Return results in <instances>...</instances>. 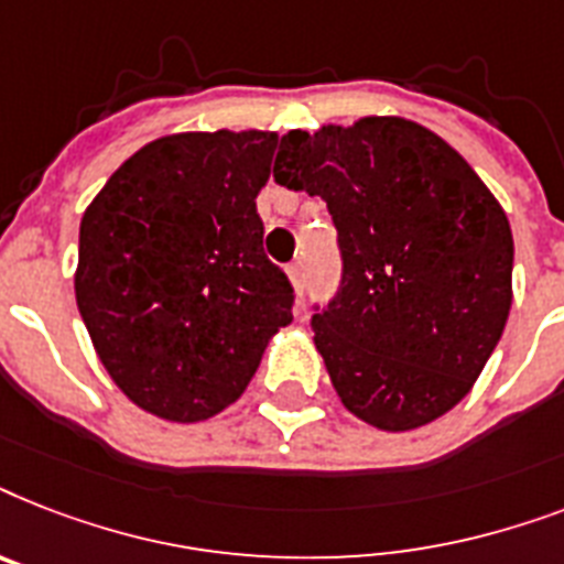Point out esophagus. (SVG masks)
I'll return each mask as SVG.
<instances>
[{"label":"esophagus","mask_w":564,"mask_h":564,"mask_svg":"<svg viewBox=\"0 0 564 564\" xmlns=\"http://www.w3.org/2000/svg\"><path fill=\"white\" fill-rule=\"evenodd\" d=\"M288 279H291V285L300 296H303L305 288V276H303V261H294V264H288Z\"/></svg>","instance_id":"obj_1"}]
</instances>
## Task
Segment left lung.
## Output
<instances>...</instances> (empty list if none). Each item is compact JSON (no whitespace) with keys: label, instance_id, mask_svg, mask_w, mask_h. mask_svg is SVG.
<instances>
[{"label":"left lung","instance_id":"obj_1","mask_svg":"<svg viewBox=\"0 0 564 564\" xmlns=\"http://www.w3.org/2000/svg\"><path fill=\"white\" fill-rule=\"evenodd\" d=\"M273 177L337 227L344 279L311 328L344 408L393 434L448 413L512 305V229L484 180L402 116L288 130Z\"/></svg>","mask_w":564,"mask_h":564}]
</instances>
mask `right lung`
Instances as JSON below:
<instances>
[{
	"mask_svg": "<svg viewBox=\"0 0 564 564\" xmlns=\"http://www.w3.org/2000/svg\"><path fill=\"white\" fill-rule=\"evenodd\" d=\"M276 142L270 130L154 139L80 218V317L116 387L154 416L204 422L229 408L294 319L256 212Z\"/></svg>",
	"mask_w": 564,
	"mask_h": 564,
	"instance_id": "obj_1",
	"label": "right lung"
}]
</instances>
